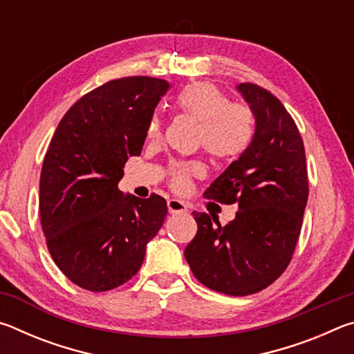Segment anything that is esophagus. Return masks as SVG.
Instances as JSON below:
<instances>
[{
    "label": "esophagus",
    "instance_id": "34e87169",
    "mask_svg": "<svg viewBox=\"0 0 354 354\" xmlns=\"http://www.w3.org/2000/svg\"><path fill=\"white\" fill-rule=\"evenodd\" d=\"M167 207H169L170 214H185L187 212V205H185L184 201L176 200V198H171L167 201Z\"/></svg>",
    "mask_w": 354,
    "mask_h": 354
}]
</instances>
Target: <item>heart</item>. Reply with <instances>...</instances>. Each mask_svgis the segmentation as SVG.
<instances>
[{"mask_svg": "<svg viewBox=\"0 0 354 354\" xmlns=\"http://www.w3.org/2000/svg\"><path fill=\"white\" fill-rule=\"evenodd\" d=\"M176 107L185 115L200 122L198 143L207 153L220 159H236L250 148L256 134V117L250 106L231 103L225 92L209 82H194L176 95ZM147 136L158 139L160 120H149ZM201 171L198 164H176L171 169V185L187 187L190 175Z\"/></svg>", "mask_w": 354, "mask_h": 354, "instance_id": "obj_1", "label": "heart"}]
</instances>
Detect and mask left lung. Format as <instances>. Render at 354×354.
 Returning <instances> with one entry per match:
<instances>
[{
    "label": "left lung",
    "instance_id": "obj_1",
    "mask_svg": "<svg viewBox=\"0 0 354 354\" xmlns=\"http://www.w3.org/2000/svg\"><path fill=\"white\" fill-rule=\"evenodd\" d=\"M237 92L256 117L250 148L205 192L209 200L236 203L226 226L194 212L198 231L184 250L195 278L232 297L256 293L289 266L308 203V169L301 136L281 101L256 84Z\"/></svg>",
    "mask_w": 354,
    "mask_h": 354
}]
</instances>
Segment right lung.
Instances as JSON below:
<instances>
[{"mask_svg": "<svg viewBox=\"0 0 354 354\" xmlns=\"http://www.w3.org/2000/svg\"><path fill=\"white\" fill-rule=\"evenodd\" d=\"M165 80L131 76L80 98L57 124L40 173L41 230L53 261L91 292L122 286L139 272L167 215L159 195L118 190L129 156H139Z\"/></svg>", "mask_w": 354, "mask_h": 354, "instance_id": "1", "label": "right lung"}]
</instances>
